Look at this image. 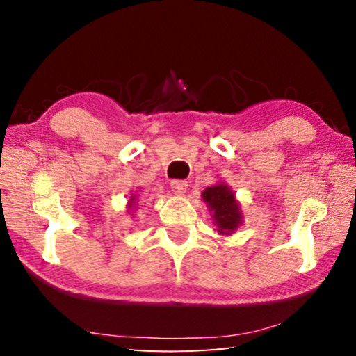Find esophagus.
<instances>
[{
	"label": "esophagus",
	"instance_id": "esophagus-1",
	"mask_svg": "<svg viewBox=\"0 0 356 356\" xmlns=\"http://www.w3.org/2000/svg\"><path fill=\"white\" fill-rule=\"evenodd\" d=\"M186 186H188V184H186L182 179L171 180V190L174 193H177V195H184V193L186 191Z\"/></svg>",
	"mask_w": 356,
	"mask_h": 356
}]
</instances>
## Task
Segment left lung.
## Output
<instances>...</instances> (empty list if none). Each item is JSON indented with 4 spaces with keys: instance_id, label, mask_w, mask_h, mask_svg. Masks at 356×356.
<instances>
[{
    "instance_id": "left-lung-1",
    "label": "left lung",
    "mask_w": 356,
    "mask_h": 356,
    "mask_svg": "<svg viewBox=\"0 0 356 356\" xmlns=\"http://www.w3.org/2000/svg\"><path fill=\"white\" fill-rule=\"evenodd\" d=\"M202 200L209 204L210 210L213 212L215 222L218 225L220 234H231L242 222L238 204L236 202L232 191L226 185L209 186L202 191Z\"/></svg>"
}]
</instances>
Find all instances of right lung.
Masks as SVG:
<instances>
[{
  "label": "right lung",
  "mask_w": 356,
  "mask_h": 356,
  "mask_svg": "<svg viewBox=\"0 0 356 356\" xmlns=\"http://www.w3.org/2000/svg\"><path fill=\"white\" fill-rule=\"evenodd\" d=\"M134 200H135V197H131V200H130V202H134ZM131 206H134V204H130V207H131Z\"/></svg>",
  "instance_id": "obj_1"
}]
</instances>
